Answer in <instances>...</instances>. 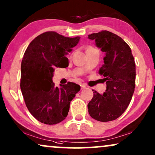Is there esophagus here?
I'll return each instance as SVG.
<instances>
[{"label":"esophagus","instance_id":"34e87169","mask_svg":"<svg viewBox=\"0 0 155 155\" xmlns=\"http://www.w3.org/2000/svg\"><path fill=\"white\" fill-rule=\"evenodd\" d=\"M81 89H85V88H86V85L85 84H81Z\"/></svg>","mask_w":155,"mask_h":155}]
</instances>
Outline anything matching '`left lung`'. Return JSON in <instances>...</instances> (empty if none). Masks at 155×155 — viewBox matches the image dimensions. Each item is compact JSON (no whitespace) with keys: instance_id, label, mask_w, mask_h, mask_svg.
<instances>
[{"instance_id":"1","label":"left lung","mask_w":155,"mask_h":155,"mask_svg":"<svg viewBox=\"0 0 155 155\" xmlns=\"http://www.w3.org/2000/svg\"><path fill=\"white\" fill-rule=\"evenodd\" d=\"M88 38L95 40L96 47L105 53L98 73L106 84L103 94L93 90L88 113L96 120L108 122L120 116L130 103L135 91V63L130 47L114 33L103 30Z\"/></svg>"}]
</instances>
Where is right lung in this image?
<instances>
[{
  "mask_svg": "<svg viewBox=\"0 0 155 155\" xmlns=\"http://www.w3.org/2000/svg\"><path fill=\"white\" fill-rule=\"evenodd\" d=\"M79 40L80 37L46 32L35 38L25 51L20 89L28 110L41 123L54 125L64 120L70 103L80 91V86L73 82L57 87L52 81L54 69L69 65L65 56Z\"/></svg>",
  "mask_w": 155,
  "mask_h": 155,
  "instance_id": "right-lung-1",
  "label": "right lung"
}]
</instances>
